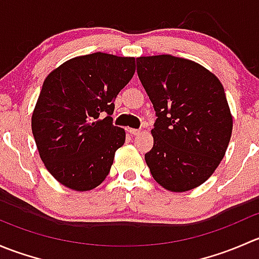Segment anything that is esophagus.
I'll list each match as a JSON object with an SVG mask.
<instances>
[{
    "instance_id": "esophagus-1",
    "label": "esophagus",
    "mask_w": 259,
    "mask_h": 259,
    "mask_svg": "<svg viewBox=\"0 0 259 259\" xmlns=\"http://www.w3.org/2000/svg\"><path fill=\"white\" fill-rule=\"evenodd\" d=\"M127 133H129V134H132V135H137V134H139L140 133V130L139 129H132V127H127Z\"/></svg>"
}]
</instances>
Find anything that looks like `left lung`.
<instances>
[{
	"mask_svg": "<svg viewBox=\"0 0 259 259\" xmlns=\"http://www.w3.org/2000/svg\"><path fill=\"white\" fill-rule=\"evenodd\" d=\"M137 72L153 103L154 145L145 154L153 178L170 192L203 184L226 154L233 127L223 85L187 59H137Z\"/></svg>",
	"mask_w": 259,
	"mask_h": 259,
	"instance_id": "1",
	"label": "left lung"
}]
</instances>
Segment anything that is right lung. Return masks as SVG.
Wrapping results in <instances>:
<instances>
[{"label": "right lung", "mask_w": 259, "mask_h": 259, "mask_svg": "<svg viewBox=\"0 0 259 259\" xmlns=\"http://www.w3.org/2000/svg\"><path fill=\"white\" fill-rule=\"evenodd\" d=\"M135 72L134 57L95 52L51 72L32 114L41 160L57 182L85 192L108 177L125 130L113 124L115 99Z\"/></svg>", "instance_id": "add662e5"}]
</instances>
